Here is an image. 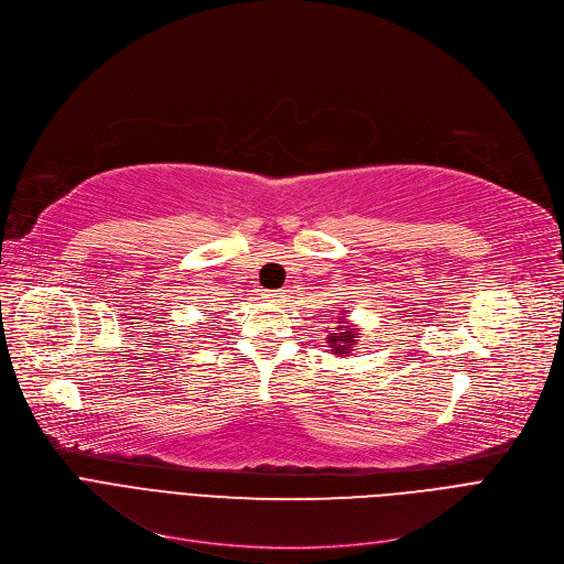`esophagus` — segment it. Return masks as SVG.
I'll return each instance as SVG.
<instances>
[{
	"label": "esophagus",
	"mask_w": 564,
	"mask_h": 564,
	"mask_svg": "<svg viewBox=\"0 0 564 564\" xmlns=\"http://www.w3.org/2000/svg\"><path fill=\"white\" fill-rule=\"evenodd\" d=\"M261 297H263V301H269V303H280L282 297H284V293H282V291H271V289H267V291H261Z\"/></svg>",
	"instance_id": "1"
}]
</instances>
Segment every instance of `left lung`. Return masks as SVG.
Returning <instances> with one entry per match:
<instances>
[{
	"label": "left lung",
	"mask_w": 564,
	"mask_h": 564,
	"mask_svg": "<svg viewBox=\"0 0 564 564\" xmlns=\"http://www.w3.org/2000/svg\"><path fill=\"white\" fill-rule=\"evenodd\" d=\"M327 339H329V346H333L337 352L348 350V348L355 344L352 327H344V325H339V327H329V335H327Z\"/></svg>",
	"instance_id": "obj_1"
}]
</instances>
